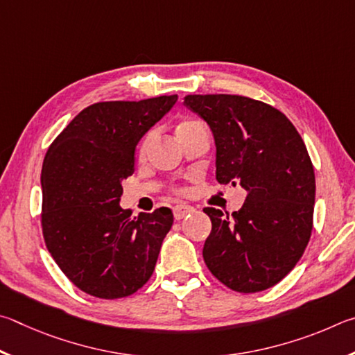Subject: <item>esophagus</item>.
I'll return each instance as SVG.
<instances>
[{
    "mask_svg": "<svg viewBox=\"0 0 355 355\" xmlns=\"http://www.w3.org/2000/svg\"><path fill=\"white\" fill-rule=\"evenodd\" d=\"M195 209L191 206H187V204H178V206L173 207V214L176 220H182L184 216H187L189 214H193Z\"/></svg>",
    "mask_w": 355,
    "mask_h": 355,
    "instance_id": "1",
    "label": "esophagus"
}]
</instances>
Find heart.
Wrapping results in <instances>:
<instances>
[{
  "label": "heart",
  "instance_id": "obj_1",
  "mask_svg": "<svg viewBox=\"0 0 355 355\" xmlns=\"http://www.w3.org/2000/svg\"><path fill=\"white\" fill-rule=\"evenodd\" d=\"M195 124H198V121H184V123L179 124L176 130H181V129H185V128L195 126ZM154 135H155V130H149V132L145 137H143L141 141H140V146H139L140 154H145L146 153V149L149 148V145H151Z\"/></svg>",
  "mask_w": 355,
  "mask_h": 355
}]
</instances>
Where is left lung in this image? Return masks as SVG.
I'll return each mask as SVG.
<instances>
[{
	"label": "left lung",
	"instance_id": "obj_1",
	"mask_svg": "<svg viewBox=\"0 0 355 355\" xmlns=\"http://www.w3.org/2000/svg\"><path fill=\"white\" fill-rule=\"evenodd\" d=\"M184 104L212 129L216 181L246 200L225 215L206 207L212 232L202 257L234 291L272 287L295 268L313 227L315 173L300 132L282 112L240 95H187Z\"/></svg>",
	"mask_w": 355,
	"mask_h": 355
}]
</instances>
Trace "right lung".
Masks as SVG:
<instances>
[{"mask_svg":"<svg viewBox=\"0 0 355 355\" xmlns=\"http://www.w3.org/2000/svg\"><path fill=\"white\" fill-rule=\"evenodd\" d=\"M178 95L85 107L48 148L42 166L43 239L62 272L87 295L118 300L151 277L173 226L168 207L130 216L120 207L135 146Z\"/></svg>","mask_w":355,"mask_h":355,"instance_id":"1","label":"right lung"}]
</instances>
